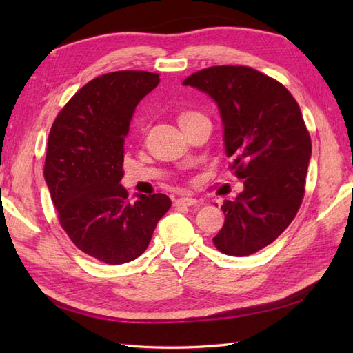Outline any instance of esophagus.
<instances>
[{
	"label": "esophagus",
	"instance_id": "1",
	"mask_svg": "<svg viewBox=\"0 0 353 353\" xmlns=\"http://www.w3.org/2000/svg\"><path fill=\"white\" fill-rule=\"evenodd\" d=\"M176 205H181V206H196V205H199V200L194 199V197H179L176 200Z\"/></svg>",
	"mask_w": 353,
	"mask_h": 353
}]
</instances>
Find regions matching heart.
I'll return each instance as SVG.
<instances>
[{"label": "heart", "mask_w": 353, "mask_h": 353, "mask_svg": "<svg viewBox=\"0 0 353 353\" xmlns=\"http://www.w3.org/2000/svg\"><path fill=\"white\" fill-rule=\"evenodd\" d=\"M203 115L200 114V112H197V110H191V109H185V110H182L181 114H179V124L181 125H183V124H186V123H191V121H194V119H197V118H201Z\"/></svg>", "instance_id": "1"}]
</instances>
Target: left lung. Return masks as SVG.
<instances>
[{
	"instance_id": "left-lung-1",
	"label": "left lung",
	"mask_w": 353,
	"mask_h": 353,
	"mask_svg": "<svg viewBox=\"0 0 353 353\" xmlns=\"http://www.w3.org/2000/svg\"><path fill=\"white\" fill-rule=\"evenodd\" d=\"M216 103L230 170L244 179L235 200H224V224L212 239L230 256L272 244L302 205L311 138L301 108L279 81L249 66H212L185 79Z\"/></svg>"
}]
</instances>
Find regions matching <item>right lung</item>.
I'll use <instances>...</instances> for the list:
<instances>
[{
	"instance_id": "obj_1",
	"label": "right lung",
	"mask_w": 353,
	"mask_h": 353,
	"mask_svg": "<svg viewBox=\"0 0 353 353\" xmlns=\"http://www.w3.org/2000/svg\"><path fill=\"white\" fill-rule=\"evenodd\" d=\"M159 81L147 71L104 74L76 92L50 130L43 176L59 221L81 252L106 264L144 253L171 208L165 194L130 201L119 183L134 109Z\"/></svg>"
}]
</instances>
